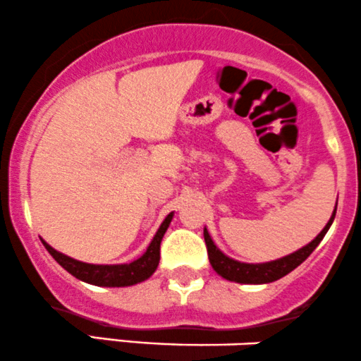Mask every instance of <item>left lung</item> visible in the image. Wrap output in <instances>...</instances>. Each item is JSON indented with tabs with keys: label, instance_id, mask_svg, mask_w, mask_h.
Here are the masks:
<instances>
[{
	"label": "left lung",
	"instance_id": "8db88e82",
	"mask_svg": "<svg viewBox=\"0 0 361 361\" xmlns=\"http://www.w3.org/2000/svg\"><path fill=\"white\" fill-rule=\"evenodd\" d=\"M338 206V202H336ZM336 206H334V211L329 218V221L326 223V226L323 228V231L316 236L311 243H307L306 247L299 248L298 252L290 253V255H286L282 258H277V260L272 262H265V264H245V262H238L233 260L214 245L213 238H211L209 231L204 228V241L207 247V255H209V262L211 267L216 270V274L221 275L223 279L231 282H238V283H270L282 279L283 275H287L295 267H299L302 264L306 258L314 252L317 245L321 243V240L324 238V235L328 233L329 226H331L334 221V216H336Z\"/></svg>",
	"mask_w": 361,
	"mask_h": 361
}]
</instances>
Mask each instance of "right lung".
I'll list each match as a JSON object with an SVG mask.
<instances>
[{
  "label": "right lung",
  "instance_id": "add662e5",
  "mask_svg": "<svg viewBox=\"0 0 361 361\" xmlns=\"http://www.w3.org/2000/svg\"><path fill=\"white\" fill-rule=\"evenodd\" d=\"M173 218V213L167 214L160 228L157 230L154 240L150 241L145 253L137 260L130 262V264H118V265H96V264H86V262L74 260V258L63 255V253L57 252V250L50 247L47 241L42 240L47 252L55 258L62 269H66L71 275H74L79 281L92 283V286L99 287H128L140 283L147 279L152 277L155 272L157 267L160 262V241H162L165 231H167L169 224H171Z\"/></svg>",
  "mask_w": 361,
  "mask_h": 361
}]
</instances>
